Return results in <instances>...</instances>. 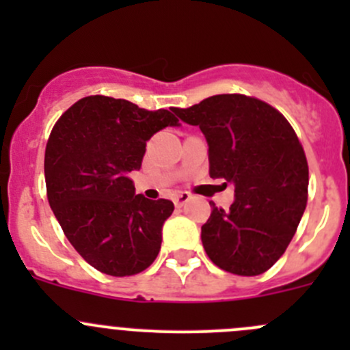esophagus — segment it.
I'll list each match as a JSON object with an SVG mask.
<instances>
[{"label": "esophagus", "instance_id": "1", "mask_svg": "<svg viewBox=\"0 0 350 350\" xmlns=\"http://www.w3.org/2000/svg\"><path fill=\"white\" fill-rule=\"evenodd\" d=\"M188 200H189L188 193H179V195H176V198H174V204L178 208H181L183 204H185Z\"/></svg>", "mask_w": 350, "mask_h": 350}]
</instances>
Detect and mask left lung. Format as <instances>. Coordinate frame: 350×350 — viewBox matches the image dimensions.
Listing matches in <instances>:
<instances>
[{"mask_svg": "<svg viewBox=\"0 0 350 350\" xmlns=\"http://www.w3.org/2000/svg\"><path fill=\"white\" fill-rule=\"evenodd\" d=\"M172 111L200 126L210 178L234 185L228 210L211 204L201 242L211 262L239 276L262 274L291 242L308 193V164L288 120L243 94H215Z\"/></svg>", "mask_w": 350, "mask_h": 350, "instance_id": "left-lung-1", "label": "left lung"}]
</instances>
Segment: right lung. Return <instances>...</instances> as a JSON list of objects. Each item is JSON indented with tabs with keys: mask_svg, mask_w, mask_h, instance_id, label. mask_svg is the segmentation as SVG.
Here are the masks:
<instances>
[{
	"mask_svg": "<svg viewBox=\"0 0 350 350\" xmlns=\"http://www.w3.org/2000/svg\"><path fill=\"white\" fill-rule=\"evenodd\" d=\"M178 125L167 109L88 96L52 129L44 164L49 203L67 241L94 269L132 276L157 257L174 204L135 195L129 172L140 169L154 133Z\"/></svg>",
	"mask_w": 350,
	"mask_h": 350,
	"instance_id": "obj_1",
	"label": "right lung"
}]
</instances>
